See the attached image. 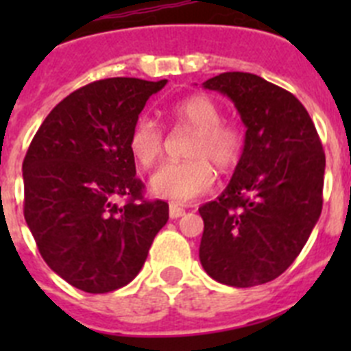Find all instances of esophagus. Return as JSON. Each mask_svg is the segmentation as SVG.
<instances>
[{
    "mask_svg": "<svg viewBox=\"0 0 351 351\" xmlns=\"http://www.w3.org/2000/svg\"><path fill=\"white\" fill-rule=\"evenodd\" d=\"M169 216L172 219H178V218H181V216H184V209H182V207H179V206H176V204H170V207H169Z\"/></svg>",
    "mask_w": 351,
    "mask_h": 351,
    "instance_id": "esophagus-1",
    "label": "esophagus"
}]
</instances>
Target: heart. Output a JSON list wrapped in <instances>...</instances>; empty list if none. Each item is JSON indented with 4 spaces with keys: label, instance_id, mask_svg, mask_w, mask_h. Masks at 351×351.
<instances>
[{
    "label": "heart",
    "instance_id": "1",
    "mask_svg": "<svg viewBox=\"0 0 351 351\" xmlns=\"http://www.w3.org/2000/svg\"><path fill=\"white\" fill-rule=\"evenodd\" d=\"M178 126L195 130L188 145L191 160L165 163L151 176V191L170 202L184 204L207 193L214 184V167L221 172L234 169L244 151V132L234 123L221 121L218 104L204 95L188 96L167 108ZM163 132L147 116L132 126L130 153L142 167H151L163 153Z\"/></svg>",
    "mask_w": 351,
    "mask_h": 351
}]
</instances>
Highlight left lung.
I'll use <instances>...</instances> for the list:
<instances>
[{
    "instance_id": "1",
    "label": "left lung",
    "mask_w": 351,
    "mask_h": 351,
    "mask_svg": "<svg viewBox=\"0 0 351 351\" xmlns=\"http://www.w3.org/2000/svg\"><path fill=\"white\" fill-rule=\"evenodd\" d=\"M202 86L234 101L246 138L225 191L198 209L200 263L228 287L269 283L293 263L320 218V137L295 96L262 77L226 71Z\"/></svg>"
}]
</instances>
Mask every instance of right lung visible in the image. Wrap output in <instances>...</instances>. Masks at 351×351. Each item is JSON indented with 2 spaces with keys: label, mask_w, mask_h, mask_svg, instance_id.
<instances>
[{
  "label": "right lung",
  "mask_w": 351,
  "mask_h": 351,
  "mask_svg": "<svg viewBox=\"0 0 351 351\" xmlns=\"http://www.w3.org/2000/svg\"><path fill=\"white\" fill-rule=\"evenodd\" d=\"M165 84L130 77L88 84L56 105L31 141L24 218L42 258L79 290L128 285L169 221V204L142 197L128 147L145 101Z\"/></svg>",
  "instance_id": "1"
}]
</instances>
